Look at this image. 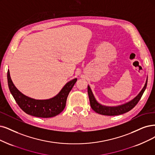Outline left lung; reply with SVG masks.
<instances>
[{"label":"left lung","instance_id":"obj_1","mask_svg":"<svg viewBox=\"0 0 155 155\" xmlns=\"http://www.w3.org/2000/svg\"><path fill=\"white\" fill-rule=\"evenodd\" d=\"M147 84V77L144 87L142 88V89L140 91V92L138 94V95L135 96L133 100H130V101L125 103L124 104L116 106H107L100 104V103L96 100L93 93L92 90H91L90 86L88 85L87 92L91 107L94 112L104 116H117L120 115V114H123L126 112H128V111L132 109V108L138 104V102L140 100L143 93H144L146 89Z\"/></svg>","mask_w":155,"mask_h":155}]
</instances>
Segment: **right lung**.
<instances>
[{
	"label": "right lung",
	"instance_id": "obj_1",
	"mask_svg": "<svg viewBox=\"0 0 155 155\" xmlns=\"http://www.w3.org/2000/svg\"><path fill=\"white\" fill-rule=\"evenodd\" d=\"M7 77L10 92L21 109L28 115L43 118L56 116L64 110L68 96L77 81L76 78L66 83L60 92L53 98L47 100H36L21 93L15 87L11 78L9 70Z\"/></svg>",
	"mask_w": 155,
	"mask_h": 155
}]
</instances>
